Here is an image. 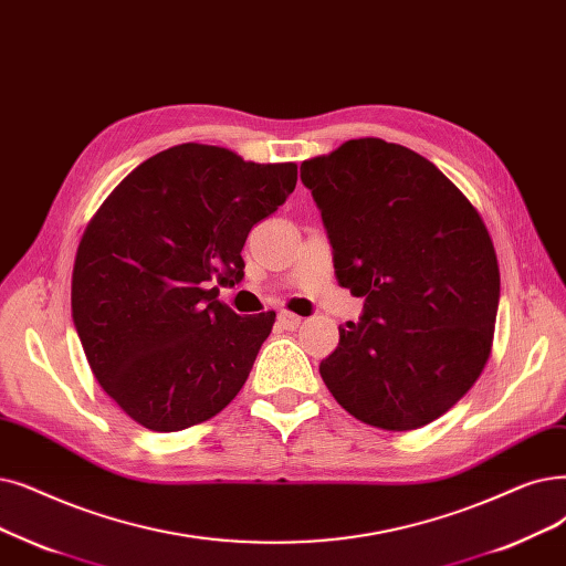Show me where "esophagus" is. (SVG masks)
Segmentation results:
<instances>
[{
	"instance_id": "34e87169",
	"label": "esophagus",
	"mask_w": 566,
	"mask_h": 566,
	"mask_svg": "<svg viewBox=\"0 0 566 566\" xmlns=\"http://www.w3.org/2000/svg\"><path fill=\"white\" fill-rule=\"evenodd\" d=\"M303 318L298 314H291V312H280L277 314V326L284 331H296L301 326Z\"/></svg>"
}]
</instances>
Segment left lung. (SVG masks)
I'll return each mask as SVG.
<instances>
[{
  "mask_svg": "<svg viewBox=\"0 0 566 566\" xmlns=\"http://www.w3.org/2000/svg\"><path fill=\"white\" fill-rule=\"evenodd\" d=\"M339 286L365 298L318 373L358 421L416 430L479 379L493 344L500 265L481 214L426 157L356 138L301 164Z\"/></svg>",
  "mask_w": 566,
  "mask_h": 566,
  "instance_id": "left-lung-1",
  "label": "left lung"
}]
</instances>
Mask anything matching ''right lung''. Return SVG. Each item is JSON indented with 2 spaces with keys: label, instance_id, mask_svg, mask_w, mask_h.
<instances>
[{
  "label": "right lung",
  "instance_id": "1",
  "mask_svg": "<svg viewBox=\"0 0 566 566\" xmlns=\"http://www.w3.org/2000/svg\"><path fill=\"white\" fill-rule=\"evenodd\" d=\"M296 180V164L182 143L136 166L92 217L73 324L96 381L143 428L203 423L248 381L275 312L240 316L214 284L244 277V240Z\"/></svg>",
  "mask_w": 566,
  "mask_h": 566
}]
</instances>
